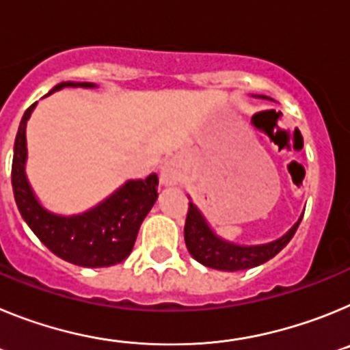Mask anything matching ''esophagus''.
<instances>
[{
	"label": "esophagus",
	"instance_id": "1",
	"mask_svg": "<svg viewBox=\"0 0 350 350\" xmlns=\"http://www.w3.org/2000/svg\"><path fill=\"white\" fill-rule=\"evenodd\" d=\"M159 180L165 187H172V185L180 184L182 180V172L180 166L175 161H166L165 165L161 166L159 172Z\"/></svg>",
	"mask_w": 350,
	"mask_h": 350
}]
</instances>
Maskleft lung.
<instances>
[{
  "label": "left lung",
  "instance_id": "obj_1",
  "mask_svg": "<svg viewBox=\"0 0 350 350\" xmlns=\"http://www.w3.org/2000/svg\"><path fill=\"white\" fill-rule=\"evenodd\" d=\"M254 98L270 100L268 96H254ZM252 119H256V116ZM303 213L287 233H284L273 242L259 243V245H240V243L228 242L219 237L210 228L200 208L193 202H189V210H187V219H185L184 226L185 245H187L189 254L198 262H202L203 267L222 271L249 270V268L259 267L262 262L270 261L271 258L279 254L280 250L289 243L291 238L295 237Z\"/></svg>",
  "mask_w": 350,
  "mask_h": 350
}]
</instances>
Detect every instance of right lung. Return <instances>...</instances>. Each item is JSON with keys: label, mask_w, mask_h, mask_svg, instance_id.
<instances>
[{"label": "right lung", "mask_w": 350, "mask_h": 350, "mask_svg": "<svg viewBox=\"0 0 350 350\" xmlns=\"http://www.w3.org/2000/svg\"><path fill=\"white\" fill-rule=\"evenodd\" d=\"M64 88L96 89V83L61 82L49 94ZM35 107L33 103L24 112L14 145L12 187L18 212L43 245L71 265L103 268L124 261L131 254L142 222L156 203L159 178L152 173L145 180H128L82 213L51 212L40 203L26 175V126Z\"/></svg>", "instance_id": "add662e5"}]
</instances>
